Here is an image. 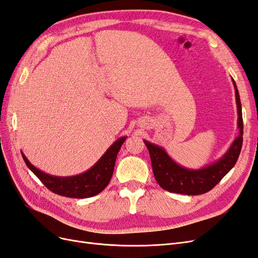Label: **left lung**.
<instances>
[{
    "label": "left lung",
    "instance_id": "8db88e82",
    "mask_svg": "<svg viewBox=\"0 0 258 258\" xmlns=\"http://www.w3.org/2000/svg\"><path fill=\"white\" fill-rule=\"evenodd\" d=\"M235 87V96L238 112V136L221 158L199 169H189L178 165L163 147L143 140L151 155L153 172L156 181L161 188L170 192L183 195H201L211 190L236 165L243 141V120H242V107L237 85L231 77Z\"/></svg>",
    "mask_w": 258,
    "mask_h": 258
}]
</instances>
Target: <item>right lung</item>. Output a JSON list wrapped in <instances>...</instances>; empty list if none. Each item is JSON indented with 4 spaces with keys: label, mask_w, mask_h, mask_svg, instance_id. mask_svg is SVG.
<instances>
[{
    "label": "right lung",
    "mask_w": 258,
    "mask_h": 258,
    "mask_svg": "<svg viewBox=\"0 0 258 258\" xmlns=\"http://www.w3.org/2000/svg\"><path fill=\"white\" fill-rule=\"evenodd\" d=\"M126 139L127 137L117 139L90 169L72 176H57L46 173L33 166L22 152L21 155L28 168L52 192L69 198H89L102 191L110 183L117 154Z\"/></svg>",
    "instance_id": "add662e5"
}]
</instances>
